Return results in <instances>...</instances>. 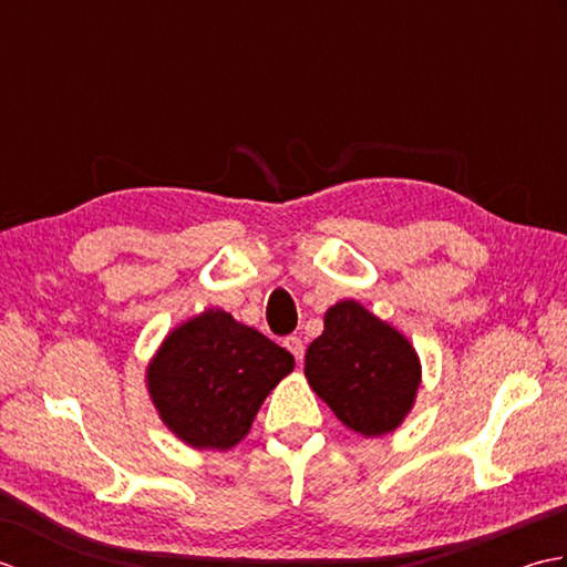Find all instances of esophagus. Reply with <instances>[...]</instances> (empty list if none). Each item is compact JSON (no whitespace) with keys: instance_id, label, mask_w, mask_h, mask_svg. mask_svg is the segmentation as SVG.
I'll return each mask as SVG.
<instances>
[{"instance_id":"obj_1","label":"esophagus","mask_w":567,"mask_h":567,"mask_svg":"<svg viewBox=\"0 0 567 567\" xmlns=\"http://www.w3.org/2000/svg\"><path fill=\"white\" fill-rule=\"evenodd\" d=\"M285 348H287V351H290L297 360L305 358V341L299 339V336H287V339H285Z\"/></svg>"}]
</instances>
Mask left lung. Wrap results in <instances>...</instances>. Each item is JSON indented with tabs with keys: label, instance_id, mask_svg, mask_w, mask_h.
<instances>
[{
	"label": "left lung",
	"instance_id": "left-lung-1",
	"mask_svg": "<svg viewBox=\"0 0 567 567\" xmlns=\"http://www.w3.org/2000/svg\"><path fill=\"white\" fill-rule=\"evenodd\" d=\"M305 375L348 429L370 439L394 431L412 412L421 363L404 333L343 299L307 348Z\"/></svg>",
	"mask_w": 567,
	"mask_h": 567
}]
</instances>
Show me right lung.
<instances>
[{
  "mask_svg": "<svg viewBox=\"0 0 567 567\" xmlns=\"http://www.w3.org/2000/svg\"><path fill=\"white\" fill-rule=\"evenodd\" d=\"M295 368L268 336L207 309L165 336L146 370L163 424L192 449H234L275 384Z\"/></svg>",
  "mask_w": 567,
  "mask_h": 567,
  "instance_id": "add662e5",
  "label": "right lung"
}]
</instances>
